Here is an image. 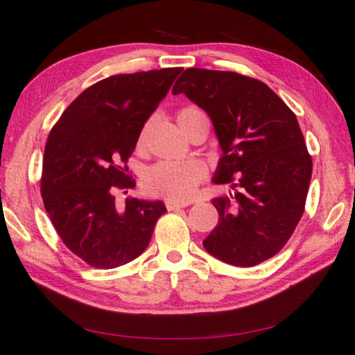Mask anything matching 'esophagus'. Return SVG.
<instances>
[{"label": "esophagus", "instance_id": "obj_1", "mask_svg": "<svg viewBox=\"0 0 355 355\" xmlns=\"http://www.w3.org/2000/svg\"><path fill=\"white\" fill-rule=\"evenodd\" d=\"M164 205L168 211H177V209H182V207L189 206V203H180V201H173V200H166Z\"/></svg>", "mask_w": 355, "mask_h": 355}]
</instances>
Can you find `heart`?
Returning a JSON list of instances; mask_svg holds the SVG:
<instances>
[{"instance_id":"b5f03b06","label":"heart","mask_w":355,"mask_h":355,"mask_svg":"<svg viewBox=\"0 0 355 355\" xmlns=\"http://www.w3.org/2000/svg\"><path fill=\"white\" fill-rule=\"evenodd\" d=\"M198 116H205V112L196 106H186L177 112V121L183 130L187 124ZM146 140V130L138 135L137 146L143 148ZM206 166L198 159H184V162H159L144 172L143 189L149 196L164 197L173 201H186L193 197L198 186L206 178Z\"/></svg>"}]
</instances>
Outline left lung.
<instances>
[{"instance_id": "obj_1", "label": "left lung", "mask_w": 355, "mask_h": 355, "mask_svg": "<svg viewBox=\"0 0 355 355\" xmlns=\"http://www.w3.org/2000/svg\"><path fill=\"white\" fill-rule=\"evenodd\" d=\"M205 109L223 149L214 182L218 225L203 241L221 261L249 268L282 251L300 221L312 175L297 116L265 83L237 72L186 69L172 89Z\"/></svg>"}]
</instances>
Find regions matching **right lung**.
I'll return each instance as SVG.
<instances>
[{
	"label": "right lung",
	"instance_id": "add662e5",
	"mask_svg": "<svg viewBox=\"0 0 355 355\" xmlns=\"http://www.w3.org/2000/svg\"><path fill=\"white\" fill-rule=\"evenodd\" d=\"M182 67L107 76L76 96L49 132L41 197L62 243L87 265L112 269L148 248L162 201L128 197V159ZM126 193V192H124Z\"/></svg>",
	"mask_w": 355,
	"mask_h": 355
}]
</instances>
